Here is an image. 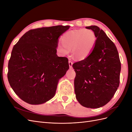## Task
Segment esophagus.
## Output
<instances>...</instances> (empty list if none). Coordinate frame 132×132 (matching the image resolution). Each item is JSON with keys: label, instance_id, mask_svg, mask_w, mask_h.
<instances>
[{"label": "esophagus", "instance_id": "obj_1", "mask_svg": "<svg viewBox=\"0 0 132 132\" xmlns=\"http://www.w3.org/2000/svg\"><path fill=\"white\" fill-rule=\"evenodd\" d=\"M68 63H69V68H72L73 62H71V61H68Z\"/></svg>", "mask_w": 132, "mask_h": 132}]
</instances>
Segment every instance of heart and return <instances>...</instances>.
I'll return each mask as SVG.
<instances>
[{"instance_id": "1", "label": "heart", "mask_w": 132, "mask_h": 132, "mask_svg": "<svg viewBox=\"0 0 132 132\" xmlns=\"http://www.w3.org/2000/svg\"><path fill=\"white\" fill-rule=\"evenodd\" d=\"M62 44H58L57 50L62 55L71 52L76 59L84 60L93 51L96 42V37L91 29H79L67 31L61 38Z\"/></svg>"}]
</instances>
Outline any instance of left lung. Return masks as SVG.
I'll return each instance as SVG.
<instances>
[{"instance_id": "1", "label": "left lung", "mask_w": 132, "mask_h": 132, "mask_svg": "<svg viewBox=\"0 0 132 132\" xmlns=\"http://www.w3.org/2000/svg\"><path fill=\"white\" fill-rule=\"evenodd\" d=\"M86 29L94 32L96 42L88 57L73 64L74 90L80 104L97 109L113 97L119 85L121 65L117 48L105 32L97 26Z\"/></svg>"}]
</instances>
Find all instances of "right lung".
I'll list each match as a JSON object with an SVG mask.
<instances>
[{"instance_id": "add662e5", "label": "right lung", "mask_w": 132, "mask_h": 132, "mask_svg": "<svg viewBox=\"0 0 132 132\" xmlns=\"http://www.w3.org/2000/svg\"><path fill=\"white\" fill-rule=\"evenodd\" d=\"M69 27L58 25L30 30L14 45L7 79L23 101L39 105L54 97L59 80L69 68L68 58L56 54L58 38Z\"/></svg>"}]
</instances>
